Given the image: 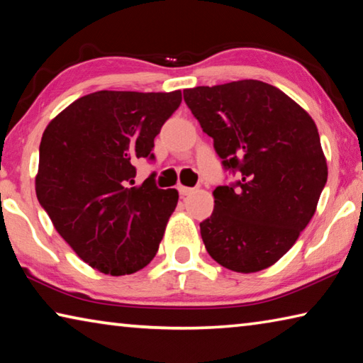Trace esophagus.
<instances>
[{
	"label": "esophagus",
	"mask_w": 363,
	"mask_h": 363,
	"mask_svg": "<svg viewBox=\"0 0 363 363\" xmlns=\"http://www.w3.org/2000/svg\"><path fill=\"white\" fill-rule=\"evenodd\" d=\"M177 190H179V194H181L182 196H186V195L194 194V190H195V189H192V187H184V186H179V187H177Z\"/></svg>",
	"instance_id": "1"
}]
</instances>
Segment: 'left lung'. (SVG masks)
<instances>
[{
	"instance_id": "8db88e82",
	"label": "left lung",
	"mask_w": 363,
	"mask_h": 363,
	"mask_svg": "<svg viewBox=\"0 0 363 363\" xmlns=\"http://www.w3.org/2000/svg\"><path fill=\"white\" fill-rule=\"evenodd\" d=\"M184 101L238 181L214 189L200 233L214 261L233 272L277 262L306 229L328 168L311 115L257 79L184 89Z\"/></svg>"
}]
</instances>
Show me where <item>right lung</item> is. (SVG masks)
I'll list each match as a JSON object with an SVG mask.
<instances>
[{
	"instance_id": "add662e5",
	"label": "right lung",
	"mask_w": 363,
	"mask_h": 363,
	"mask_svg": "<svg viewBox=\"0 0 363 363\" xmlns=\"http://www.w3.org/2000/svg\"><path fill=\"white\" fill-rule=\"evenodd\" d=\"M181 101V91H97L72 102L43 133L40 205L102 274H134L157 255L179 194L158 189L153 174L134 186V162L153 160V139Z\"/></svg>"
}]
</instances>
